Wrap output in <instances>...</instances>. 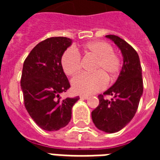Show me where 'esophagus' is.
I'll use <instances>...</instances> for the list:
<instances>
[{
    "label": "esophagus",
    "instance_id": "esophagus-1",
    "mask_svg": "<svg viewBox=\"0 0 160 160\" xmlns=\"http://www.w3.org/2000/svg\"><path fill=\"white\" fill-rule=\"evenodd\" d=\"M80 99H81V100H87V99H88V95H81L80 96Z\"/></svg>",
    "mask_w": 160,
    "mask_h": 160
}]
</instances>
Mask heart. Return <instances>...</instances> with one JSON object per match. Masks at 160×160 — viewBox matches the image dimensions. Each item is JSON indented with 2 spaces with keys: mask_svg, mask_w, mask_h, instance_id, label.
<instances>
[{
  "mask_svg": "<svg viewBox=\"0 0 160 160\" xmlns=\"http://www.w3.org/2000/svg\"><path fill=\"white\" fill-rule=\"evenodd\" d=\"M87 56L96 59L92 70L93 74H80L71 80V87L75 93L91 95L104 90L108 80L114 79L120 70V60L114 53L113 48L105 41H91L83 47ZM64 72L67 75H74L81 70V58L78 51L69 48L61 58Z\"/></svg>",
  "mask_w": 160,
  "mask_h": 160,
  "instance_id": "1",
  "label": "heart"
}]
</instances>
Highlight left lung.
Wrapping results in <instances>:
<instances>
[{
    "mask_svg": "<svg viewBox=\"0 0 160 160\" xmlns=\"http://www.w3.org/2000/svg\"><path fill=\"white\" fill-rule=\"evenodd\" d=\"M105 37L120 50L123 66L115 83L104 92L112 98L105 100L103 95H99L100 104L92 111L91 117L97 129L112 134L121 130L134 118L143 95V79L136 51L119 36L108 35Z\"/></svg>",
    "mask_w": 160,
    "mask_h": 160,
    "instance_id": "8db88e82",
    "label": "left lung"
}]
</instances>
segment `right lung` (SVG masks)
Returning a JSON list of instances; mask_svg holds the SVG:
<instances>
[{"label": "right lung", "instance_id": "1", "mask_svg": "<svg viewBox=\"0 0 160 160\" xmlns=\"http://www.w3.org/2000/svg\"><path fill=\"white\" fill-rule=\"evenodd\" d=\"M72 40L51 37L37 44L24 61L21 80L24 104L41 129L55 131L66 126L73 105L80 97L61 100L60 94L70 87L61 58Z\"/></svg>", "mask_w": 160, "mask_h": 160}]
</instances>
